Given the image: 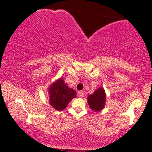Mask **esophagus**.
<instances>
[{
  "mask_svg": "<svg viewBox=\"0 0 152 152\" xmlns=\"http://www.w3.org/2000/svg\"><path fill=\"white\" fill-rule=\"evenodd\" d=\"M78 96H79L80 97H83L84 96L83 91H79V92H78Z\"/></svg>",
  "mask_w": 152,
  "mask_h": 152,
  "instance_id": "34e87169",
  "label": "esophagus"
}]
</instances>
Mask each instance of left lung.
Listing matches in <instances>:
<instances>
[{"mask_svg": "<svg viewBox=\"0 0 152 152\" xmlns=\"http://www.w3.org/2000/svg\"><path fill=\"white\" fill-rule=\"evenodd\" d=\"M106 99V94L104 89L99 88L88 96V103L90 108L95 112L102 110L105 106Z\"/></svg>", "mask_w": 152, "mask_h": 152, "instance_id": "obj_1", "label": "left lung"}]
</instances>
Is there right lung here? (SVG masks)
<instances>
[{"label": "right lung", "mask_w": 152, "mask_h": 152, "mask_svg": "<svg viewBox=\"0 0 152 152\" xmlns=\"http://www.w3.org/2000/svg\"><path fill=\"white\" fill-rule=\"evenodd\" d=\"M48 91L50 105L58 111L64 110L72 99L76 97V92L69 88L62 78L50 84Z\"/></svg>", "instance_id": "add662e5"}]
</instances>
